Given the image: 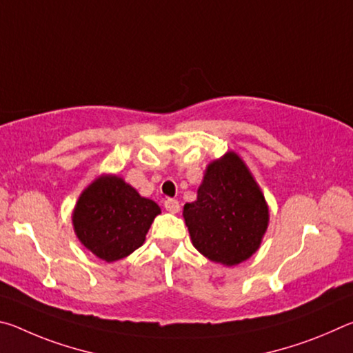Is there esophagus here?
Segmentation results:
<instances>
[{
    "mask_svg": "<svg viewBox=\"0 0 353 353\" xmlns=\"http://www.w3.org/2000/svg\"><path fill=\"white\" fill-rule=\"evenodd\" d=\"M165 208H166V212H170V213H179V210H181V205H179V202L176 199H166Z\"/></svg>",
    "mask_w": 353,
    "mask_h": 353,
    "instance_id": "1",
    "label": "esophagus"
}]
</instances>
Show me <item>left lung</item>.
Instances as JSON below:
<instances>
[{"label":"left lung","instance_id":"8db88e82","mask_svg":"<svg viewBox=\"0 0 353 353\" xmlns=\"http://www.w3.org/2000/svg\"><path fill=\"white\" fill-rule=\"evenodd\" d=\"M193 246L210 261L236 266L250 259L270 225V207L235 151L207 165L198 198L183 205Z\"/></svg>","mask_w":353,"mask_h":353}]
</instances>
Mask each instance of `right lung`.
Returning a JSON list of instances; mask_svg holds the SVG:
<instances>
[{
  "mask_svg": "<svg viewBox=\"0 0 353 353\" xmlns=\"http://www.w3.org/2000/svg\"><path fill=\"white\" fill-rule=\"evenodd\" d=\"M162 213L121 176L101 174L82 190L71 213L74 234L85 249L107 263L139 249L154 218Z\"/></svg>",
  "mask_w": 353,
  "mask_h": 353,
  "instance_id": "obj_1",
  "label": "right lung"
}]
</instances>
